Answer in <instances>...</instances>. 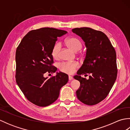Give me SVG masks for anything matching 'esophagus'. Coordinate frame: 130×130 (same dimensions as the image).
Wrapping results in <instances>:
<instances>
[{
  "label": "esophagus",
  "mask_w": 130,
  "mask_h": 130,
  "mask_svg": "<svg viewBox=\"0 0 130 130\" xmlns=\"http://www.w3.org/2000/svg\"><path fill=\"white\" fill-rule=\"evenodd\" d=\"M73 77L72 76H69V81H71V80H73Z\"/></svg>",
  "instance_id": "esophagus-1"
}]
</instances>
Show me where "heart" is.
<instances>
[{
    "instance_id": "heart-1",
    "label": "heart",
    "mask_w": 130,
    "mask_h": 130,
    "mask_svg": "<svg viewBox=\"0 0 130 130\" xmlns=\"http://www.w3.org/2000/svg\"><path fill=\"white\" fill-rule=\"evenodd\" d=\"M65 43L74 51H78L82 47V41L78 38L75 37H70L65 40ZM61 48V45L59 42L54 44L51 50V56L54 59H57L59 56V52ZM79 67V64L77 62H63L60 63L58 65L59 70L61 72L67 74H73Z\"/></svg>"
}]
</instances>
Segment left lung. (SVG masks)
Returning a JSON list of instances; mask_svg holds the SVG:
<instances>
[{
    "label": "left lung",
    "instance_id": "8db88e82",
    "mask_svg": "<svg viewBox=\"0 0 130 130\" xmlns=\"http://www.w3.org/2000/svg\"><path fill=\"white\" fill-rule=\"evenodd\" d=\"M72 32L82 38L87 47L83 63L74 76L80 83L77 98L87 105H95L106 98L116 80V54L103 32L89 27L74 28ZM87 73L88 79L81 76Z\"/></svg>",
    "mask_w": 130,
    "mask_h": 130
}]
</instances>
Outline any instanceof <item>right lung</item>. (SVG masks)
Wrapping results in <instances>:
<instances>
[{"mask_svg":"<svg viewBox=\"0 0 130 130\" xmlns=\"http://www.w3.org/2000/svg\"><path fill=\"white\" fill-rule=\"evenodd\" d=\"M67 31L44 27L29 31L17 48L15 52L17 84L27 99L40 107L53 103L59 96L60 90L67 83L69 77L61 72L47 79L46 73H54L57 69L51 50L57 38Z\"/></svg>","mask_w":130,"mask_h":130,"instance_id":"add662e5","label":"right lung"}]
</instances>
